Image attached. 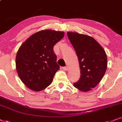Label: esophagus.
I'll return each mask as SVG.
<instances>
[{
    "label": "esophagus",
    "instance_id": "obj_1",
    "mask_svg": "<svg viewBox=\"0 0 122 122\" xmlns=\"http://www.w3.org/2000/svg\"><path fill=\"white\" fill-rule=\"evenodd\" d=\"M63 70L64 71H68V67L66 66V67H63Z\"/></svg>",
    "mask_w": 122,
    "mask_h": 122
}]
</instances>
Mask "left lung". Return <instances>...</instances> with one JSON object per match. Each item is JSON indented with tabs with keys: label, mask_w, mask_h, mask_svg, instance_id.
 Instances as JSON below:
<instances>
[{
	"label": "left lung",
	"mask_w": 122,
	"mask_h": 122,
	"mask_svg": "<svg viewBox=\"0 0 122 122\" xmlns=\"http://www.w3.org/2000/svg\"><path fill=\"white\" fill-rule=\"evenodd\" d=\"M67 36L74 47L80 69V77L73 86L88 92L97 86L107 69V58L102 47L95 39L85 34L68 31Z\"/></svg>",
	"instance_id": "obj_1"
}]
</instances>
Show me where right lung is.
Segmentation results:
<instances>
[{"label": "right lung", "mask_w": 122, "mask_h": 122, "mask_svg": "<svg viewBox=\"0 0 122 122\" xmlns=\"http://www.w3.org/2000/svg\"><path fill=\"white\" fill-rule=\"evenodd\" d=\"M64 31L43 30L29 37L19 47L16 57L17 74L26 86L39 92L49 86L59 70L54 45L63 38Z\"/></svg>", "instance_id": "add662e5"}]
</instances>
